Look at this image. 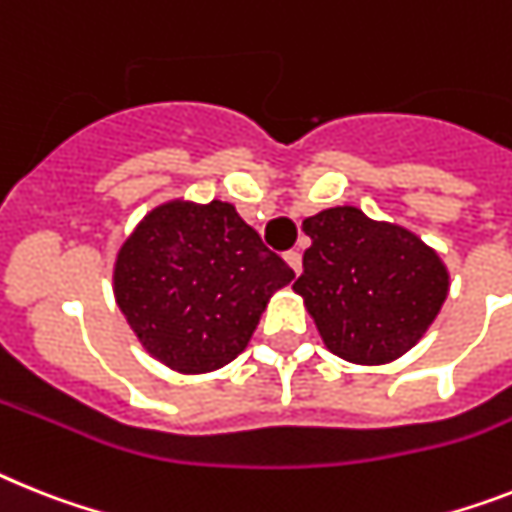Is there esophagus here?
<instances>
[{"mask_svg": "<svg viewBox=\"0 0 512 512\" xmlns=\"http://www.w3.org/2000/svg\"><path fill=\"white\" fill-rule=\"evenodd\" d=\"M283 260H286V263H289V268L294 270L296 276H299V273H302V255H299V252H296V249H291V252H286V255H283Z\"/></svg>", "mask_w": 512, "mask_h": 512, "instance_id": "obj_1", "label": "esophagus"}]
</instances>
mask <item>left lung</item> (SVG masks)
<instances>
[{"label":"left lung","instance_id":"left-lung-1","mask_svg":"<svg viewBox=\"0 0 512 512\" xmlns=\"http://www.w3.org/2000/svg\"><path fill=\"white\" fill-rule=\"evenodd\" d=\"M312 247L294 291L330 351L354 364H388L416 346L448 296V268L403 226L354 205L304 218Z\"/></svg>","mask_w":512,"mask_h":512}]
</instances>
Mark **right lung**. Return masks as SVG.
Instances as JSON below:
<instances>
[{
    "label": "right lung",
    "instance_id": "obj_1",
    "mask_svg": "<svg viewBox=\"0 0 512 512\" xmlns=\"http://www.w3.org/2000/svg\"><path fill=\"white\" fill-rule=\"evenodd\" d=\"M291 278L234 205L171 200L119 249L114 296L150 356L203 375L247 349L268 299Z\"/></svg>",
    "mask_w": 512,
    "mask_h": 512
}]
</instances>
